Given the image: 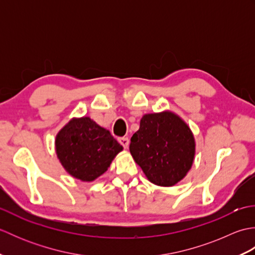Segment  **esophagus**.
<instances>
[{
	"label": "esophagus",
	"mask_w": 255,
	"mask_h": 255,
	"mask_svg": "<svg viewBox=\"0 0 255 255\" xmlns=\"http://www.w3.org/2000/svg\"><path fill=\"white\" fill-rule=\"evenodd\" d=\"M118 141L121 143L124 148H127L128 144H129V139L127 137H122V138H118Z\"/></svg>",
	"instance_id": "1"
}]
</instances>
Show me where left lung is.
I'll return each mask as SVG.
<instances>
[{
	"label": "left lung",
	"mask_w": 255,
	"mask_h": 255,
	"mask_svg": "<svg viewBox=\"0 0 255 255\" xmlns=\"http://www.w3.org/2000/svg\"><path fill=\"white\" fill-rule=\"evenodd\" d=\"M129 150L151 183L173 186L191 170L195 140L191 129L175 114H147L132 134Z\"/></svg>",
	"instance_id": "obj_1"
}]
</instances>
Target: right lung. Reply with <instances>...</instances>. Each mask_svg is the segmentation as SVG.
Returning <instances> with one entry per match:
<instances>
[{
  "label": "right lung",
  "mask_w": 255,
  "mask_h": 255,
  "mask_svg": "<svg viewBox=\"0 0 255 255\" xmlns=\"http://www.w3.org/2000/svg\"><path fill=\"white\" fill-rule=\"evenodd\" d=\"M123 147L90 117L73 118L56 137L62 166L73 177L91 182L105 173Z\"/></svg>",
  "instance_id": "1"
}]
</instances>
